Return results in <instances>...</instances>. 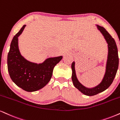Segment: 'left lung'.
<instances>
[{
  "mask_svg": "<svg viewBox=\"0 0 120 120\" xmlns=\"http://www.w3.org/2000/svg\"><path fill=\"white\" fill-rule=\"evenodd\" d=\"M97 26L103 35L105 40H106L107 43L108 44V49H109L106 73L101 83L93 88H88L85 87L78 81L76 78L75 70V63L73 62L71 64V79L73 84L79 91L81 92L84 94L88 96H94L107 89L113 82L119 68V59L116 42L113 37L106 31V29L98 25H97Z\"/></svg>",
  "mask_w": 120,
  "mask_h": 120,
  "instance_id": "left-lung-1",
  "label": "left lung"
}]
</instances>
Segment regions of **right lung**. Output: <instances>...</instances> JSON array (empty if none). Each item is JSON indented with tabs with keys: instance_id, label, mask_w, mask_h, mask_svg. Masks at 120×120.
Here are the masks:
<instances>
[{
	"instance_id": "obj_1",
	"label": "right lung",
	"mask_w": 120,
	"mask_h": 120,
	"mask_svg": "<svg viewBox=\"0 0 120 120\" xmlns=\"http://www.w3.org/2000/svg\"><path fill=\"white\" fill-rule=\"evenodd\" d=\"M24 25L14 36L8 54L7 64L10 77L17 86L27 92H34L42 88L49 83L53 69L63 58L60 56L47 59L42 64L31 63L21 55L18 48V37Z\"/></svg>"
}]
</instances>
